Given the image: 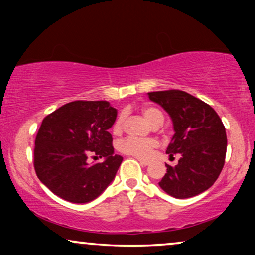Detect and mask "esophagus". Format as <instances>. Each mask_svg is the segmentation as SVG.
<instances>
[{
  "label": "esophagus",
  "mask_w": 255,
  "mask_h": 255,
  "mask_svg": "<svg viewBox=\"0 0 255 255\" xmlns=\"http://www.w3.org/2000/svg\"><path fill=\"white\" fill-rule=\"evenodd\" d=\"M135 159H137L138 161L140 162L142 166H147V165H149V161H148V160H145V159H141V158H135Z\"/></svg>",
  "instance_id": "obj_1"
}]
</instances>
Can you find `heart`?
I'll list each match as a JSON object with an SVG mask.
<instances>
[{
  "instance_id": "b5f03b06",
  "label": "heart",
  "mask_w": 255,
  "mask_h": 255,
  "mask_svg": "<svg viewBox=\"0 0 255 255\" xmlns=\"http://www.w3.org/2000/svg\"><path fill=\"white\" fill-rule=\"evenodd\" d=\"M142 115L146 118V121L152 125L153 128H158L162 124L163 116L158 109L152 107H146L142 109ZM123 115H120L115 121L113 125V132L115 134L121 133L123 130ZM158 142L154 139H137V138H125L123 140L118 142V149L122 153L128 155H133L137 158H146L151 154L152 149L156 147Z\"/></svg>"
}]
</instances>
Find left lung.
Returning <instances> with one entry per match:
<instances>
[{
    "instance_id": "obj_1",
    "label": "left lung",
    "mask_w": 255,
    "mask_h": 255,
    "mask_svg": "<svg viewBox=\"0 0 255 255\" xmlns=\"http://www.w3.org/2000/svg\"><path fill=\"white\" fill-rule=\"evenodd\" d=\"M148 97L172 118L175 133L166 153L180 156L176 166L166 165L159 186L175 198L203 193L224 167L228 139L222 120L209 104L182 90L152 92Z\"/></svg>"
}]
</instances>
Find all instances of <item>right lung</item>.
Returning a JSON list of instances; mask_svg holds the SVG:
<instances>
[{
  "instance_id": "1",
  "label": "right lung",
  "mask_w": 255,
  "mask_h": 255,
  "mask_svg": "<svg viewBox=\"0 0 255 255\" xmlns=\"http://www.w3.org/2000/svg\"><path fill=\"white\" fill-rule=\"evenodd\" d=\"M117 110L107 101H74L47 115L34 141L33 165L41 182L72 203H88L113 182L123 158L114 154ZM104 157L89 164L88 158Z\"/></svg>"
}]
</instances>
